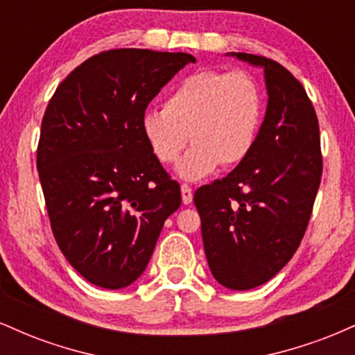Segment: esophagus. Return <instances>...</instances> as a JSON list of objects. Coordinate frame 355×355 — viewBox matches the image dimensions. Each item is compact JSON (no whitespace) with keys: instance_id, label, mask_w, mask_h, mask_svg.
<instances>
[{"instance_id":"1","label":"esophagus","mask_w":355,"mask_h":355,"mask_svg":"<svg viewBox=\"0 0 355 355\" xmlns=\"http://www.w3.org/2000/svg\"><path fill=\"white\" fill-rule=\"evenodd\" d=\"M180 190H182V202L185 203V205H189V203H191V198H193V191H191V189L187 185V183H182Z\"/></svg>"}]
</instances>
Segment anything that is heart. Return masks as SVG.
<instances>
[{
	"label": "heart",
	"instance_id": "obj_1",
	"mask_svg": "<svg viewBox=\"0 0 355 355\" xmlns=\"http://www.w3.org/2000/svg\"><path fill=\"white\" fill-rule=\"evenodd\" d=\"M262 116V95L250 73L203 70L178 85L165 108L148 110L141 130L155 157L175 164L190 137L195 145L178 164L187 180H200L220 164L235 166L252 152Z\"/></svg>",
	"mask_w": 355,
	"mask_h": 355
}]
</instances>
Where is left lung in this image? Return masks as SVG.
Segmentation results:
<instances>
[{
    "label": "left lung",
    "mask_w": 355,
    "mask_h": 355,
    "mask_svg": "<svg viewBox=\"0 0 355 355\" xmlns=\"http://www.w3.org/2000/svg\"><path fill=\"white\" fill-rule=\"evenodd\" d=\"M262 67L268 103L252 152L222 180L195 191L215 280L248 291L268 282L302 242L322 177L319 120L300 81L266 56L234 53Z\"/></svg>",
    "instance_id": "8db88e82"
}]
</instances>
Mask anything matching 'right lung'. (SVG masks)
I'll return each mask as SVG.
<instances>
[{"instance_id":"right-lung-1","label":"right lung","mask_w":355,"mask_h":355,"mask_svg":"<svg viewBox=\"0 0 355 355\" xmlns=\"http://www.w3.org/2000/svg\"><path fill=\"white\" fill-rule=\"evenodd\" d=\"M189 53L101 51L53 93L36 166L60 250L88 282L123 288L144 274L165 220L180 207L141 130L145 110Z\"/></svg>"}]
</instances>
